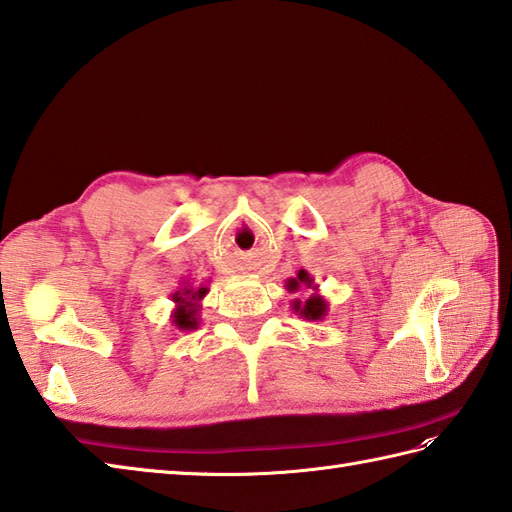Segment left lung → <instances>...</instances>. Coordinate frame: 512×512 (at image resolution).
<instances>
[{"label":"left lung","mask_w":512,"mask_h":512,"mask_svg":"<svg viewBox=\"0 0 512 512\" xmlns=\"http://www.w3.org/2000/svg\"><path fill=\"white\" fill-rule=\"evenodd\" d=\"M302 287H309V289H313L315 293L309 295V300H304V302L295 298V300L291 302V309H293L295 313H300V317H304V320H309V322H320V320H324V317L328 315V302H326L324 295L317 293V285L313 282V278H311L309 274H306L304 269H300L298 276H295V278H289V280H287V289H289L291 293L300 291Z\"/></svg>","instance_id":"obj_1"}]
</instances>
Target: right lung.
Instances as JSON below:
<instances>
[{
  "mask_svg": "<svg viewBox=\"0 0 512 512\" xmlns=\"http://www.w3.org/2000/svg\"><path fill=\"white\" fill-rule=\"evenodd\" d=\"M210 289L208 287H192L190 282H184V287L179 291H175L170 298L175 302V309H173V324L179 331H195L199 326V311H201V300L206 298V293Z\"/></svg>",
  "mask_w": 512,
  "mask_h": 512,
  "instance_id": "right-lung-1",
  "label": "right lung"
}]
</instances>
